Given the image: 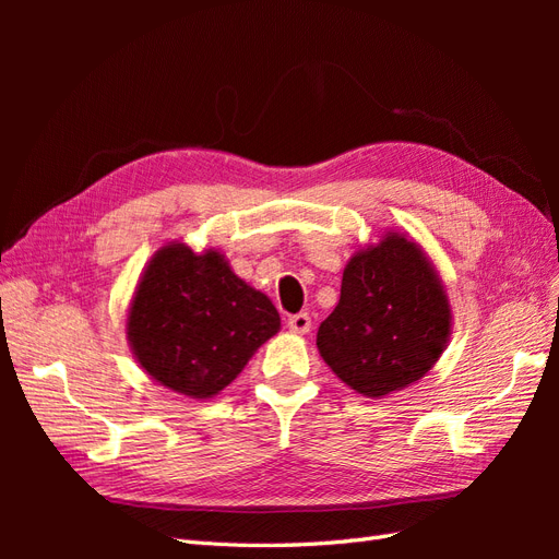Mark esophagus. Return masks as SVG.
Here are the masks:
<instances>
[{
  "label": "esophagus",
  "mask_w": 559,
  "mask_h": 559,
  "mask_svg": "<svg viewBox=\"0 0 559 559\" xmlns=\"http://www.w3.org/2000/svg\"><path fill=\"white\" fill-rule=\"evenodd\" d=\"M289 329L294 331V333H310V329H312V319H310V314L308 312H298V314H294V317H289Z\"/></svg>",
  "instance_id": "esophagus-1"
}]
</instances>
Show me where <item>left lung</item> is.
I'll return each instance as SVG.
<instances>
[{
  "label": "left lung",
  "instance_id": "8db88e82",
  "mask_svg": "<svg viewBox=\"0 0 559 559\" xmlns=\"http://www.w3.org/2000/svg\"><path fill=\"white\" fill-rule=\"evenodd\" d=\"M450 331V300L433 263L408 235L389 230L349 259L317 349L354 392L384 399L429 373Z\"/></svg>",
  "mask_w": 559,
  "mask_h": 559
}]
</instances>
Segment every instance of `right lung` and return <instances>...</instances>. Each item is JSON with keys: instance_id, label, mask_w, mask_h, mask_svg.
Returning a JSON list of instances; mask_svg holds the SVG:
<instances>
[{"instance_id": "1", "label": "right lung", "mask_w": 559, "mask_h": 559, "mask_svg": "<svg viewBox=\"0 0 559 559\" xmlns=\"http://www.w3.org/2000/svg\"><path fill=\"white\" fill-rule=\"evenodd\" d=\"M277 331L273 300L235 275L222 251L183 242L151 257L126 321L144 373L189 399L216 396Z\"/></svg>"}]
</instances>
